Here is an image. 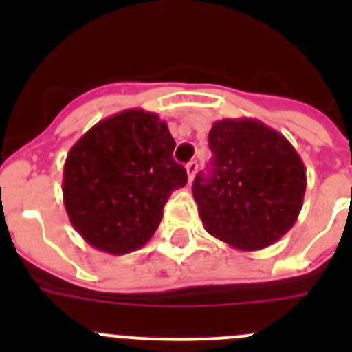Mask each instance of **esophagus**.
I'll return each instance as SVG.
<instances>
[{
	"mask_svg": "<svg viewBox=\"0 0 352 352\" xmlns=\"http://www.w3.org/2000/svg\"><path fill=\"white\" fill-rule=\"evenodd\" d=\"M186 174H188V182H192V179H194V176L195 174H197V169H199V164L195 160H192V162H188V164H186Z\"/></svg>",
	"mask_w": 352,
	"mask_h": 352,
	"instance_id": "esophagus-1",
	"label": "esophagus"
}]
</instances>
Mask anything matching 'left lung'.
Returning <instances> with one entry per match:
<instances>
[{"mask_svg": "<svg viewBox=\"0 0 352 352\" xmlns=\"http://www.w3.org/2000/svg\"><path fill=\"white\" fill-rule=\"evenodd\" d=\"M208 142L210 173L192 185L204 229L238 250L278 241L303 206L307 170L296 149L250 118L217 121Z\"/></svg>", "mask_w": 352, "mask_h": 352, "instance_id": "8db88e82", "label": "left lung"}]
</instances>
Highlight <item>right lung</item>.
Returning <instances> with one entry per match:
<instances>
[{"label":"right lung","instance_id":"add662e5","mask_svg":"<svg viewBox=\"0 0 352 352\" xmlns=\"http://www.w3.org/2000/svg\"><path fill=\"white\" fill-rule=\"evenodd\" d=\"M173 135L158 114L126 109L98 121L72 146L63 169V203L91 247L123 256L146 245L164 206L186 185Z\"/></svg>","mask_w":352,"mask_h":352}]
</instances>
